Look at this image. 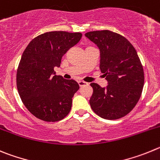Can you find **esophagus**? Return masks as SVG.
I'll use <instances>...</instances> for the list:
<instances>
[{
	"mask_svg": "<svg viewBox=\"0 0 160 160\" xmlns=\"http://www.w3.org/2000/svg\"><path fill=\"white\" fill-rule=\"evenodd\" d=\"M78 83H79V85H80V87L87 86L88 84V83H87V82H85V81H83V80H79Z\"/></svg>",
	"mask_w": 160,
	"mask_h": 160,
	"instance_id": "1",
	"label": "esophagus"
}]
</instances>
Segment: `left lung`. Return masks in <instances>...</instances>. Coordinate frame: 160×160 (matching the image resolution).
Instances as JSON below:
<instances>
[{"label":"left lung","mask_w":160,"mask_h":160,"mask_svg":"<svg viewBox=\"0 0 160 160\" xmlns=\"http://www.w3.org/2000/svg\"><path fill=\"white\" fill-rule=\"evenodd\" d=\"M85 37L100 48V68L108 82L106 88L91 83V108L103 119L123 117L138 103L144 83L137 52L124 37L109 30L88 32Z\"/></svg>","instance_id":"left-lung-1"}]
</instances>
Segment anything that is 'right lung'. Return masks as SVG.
Returning <instances> with one entry per match:
<instances>
[{"mask_svg":"<svg viewBox=\"0 0 160 160\" xmlns=\"http://www.w3.org/2000/svg\"><path fill=\"white\" fill-rule=\"evenodd\" d=\"M82 37L80 32L54 31L30 41L17 71V87L26 108L46 122L60 121L72 108V97L80 88L74 80L57 76L63 56Z\"/></svg>","mask_w":160,"mask_h":160,"instance_id":"1","label":"right lung"}]
</instances>
